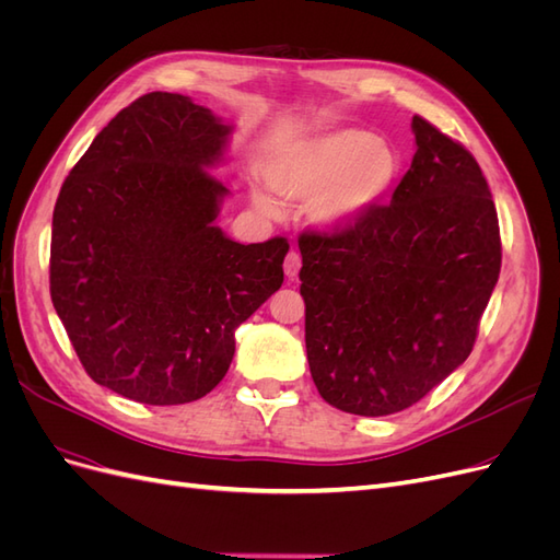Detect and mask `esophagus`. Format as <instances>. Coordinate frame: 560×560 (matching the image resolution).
Segmentation results:
<instances>
[{
  "instance_id": "esophagus-1",
  "label": "esophagus",
  "mask_w": 560,
  "mask_h": 560,
  "mask_svg": "<svg viewBox=\"0 0 560 560\" xmlns=\"http://www.w3.org/2000/svg\"><path fill=\"white\" fill-rule=\"evenodd\" d=\"M299 268H301V257H299V252H290L284 257V276L290 278V280H294L296 276H299Z\"/></svg>"
}]
</instances>
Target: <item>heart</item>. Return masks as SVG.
Returning a JSON list of instances; mask_svg holds the SVG:
<instances>
[{
    "instance_id": "b5f03b06",
    "label": "heart",
    "mask_w": 560,
    "mask_h": 560,
    "mask_svg": "<svg viewBox=\"0 0 560 560\" xmlns=\"http://www.w3.org/2000/svg\"><path fill=\"white\" fill-rule=\"evenodd\" d=\"M397 173L395 149L360 128L294 142L266 165L268 184L290 200H311V219L327 231L360 222L389 194ZM252 198L261 212L278 214V202L264 189H254Z\"/></svg>"
}]
</instances>
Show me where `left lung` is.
Returning <instances> with one entry per match:
<instances>
[{
    "instance_id": "left-lung-1",
    "label": "left lung",
    "mask_w": 560,
    "mask_h": 560,
    "mask_svg": "<svg viewBox=\"0 0 560 560\" xmlns=\"http://www.w3.org/2000/svg\"><path fill=\"white\" fill-rule=\"evenodd\" d=\"M416 154L387 206L299 235L317 393L354 416L409 409L460 366L493 294L495 202L469 151L413 116Z\"/></svg>"
}]
</instances>
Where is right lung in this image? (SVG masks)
<instances>
[{
  "label": "right lung",
  "mask_w": 560,
  "mask_h": 560,
  "mask_svg": "<svg viewBox=\"0 0 560 560\" xmlns=\"http://www.w3.org/2000/svg\"><path fill=\"white\" fill-rule=\"evenodd\" d=\"M231 126L179 93H147L67 175L50 233V301L86 374L151 406L206 397L235 329L280 290L287 238L241 245L214 222L210 171Z\"/></svg>",
  "instance_id": "right-lung-1"
}]
</instances>
